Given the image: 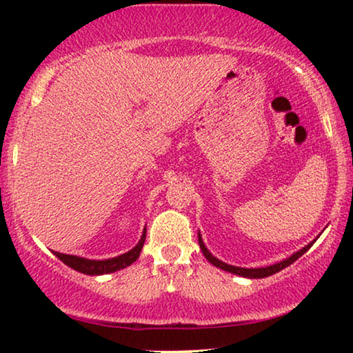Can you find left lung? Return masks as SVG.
<instances>
[{"label": "left lung", "instance_id": "1", "mask_svg": "<svg viewBox=\"0 0 353 353\" xmlns=\"http://www.w3.org/2000/svg\"><path fill=\"white\" fill-rule=\"evenodd\" d=\"M199 245H201L202 254L205 255V259L209 260V262H210L212 265H215L216 268H221V270H225V272L239 274V276H244V278H267V276H272V274H274V273L281 272L283 268H286V267H289V265H291V263L296 262V260H297L299 257H302V255L305 254L307 250L312 248L313 243L307 244L305 248L301 249V250H299V252H296V254H292L291 257L286 259V260H283V262L274 263V265H270V267H265V268H241V267H233V265H228V263L221 262V260L215 259L214 255H212V254L209 252V250H207L204 243H202L201 234H199Z\"/></svg>", "mask_w": 353, "mask_h": 353}]
</instances>
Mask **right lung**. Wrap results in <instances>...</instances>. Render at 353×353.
Masks as SVG:
<instances>
[{"label":"right lung","instance_id":"obj_1","mask_svg":"<svg viewBox=\"0 0 353 353\" xmlns=\"http://www.w3.org/2000/svg\"><path fill=\"white\" fill-rule=\"evenodd\" d=\"M144 239H146V230L143 231L141 239H139V243L134 245L132 250H128V252L123 255H119V257L108 259V260H88L83 257H77V255H67L61 252H54V255L61 260V262H64L65 265H69L70 268H74L80 273H85V274L114 273L120 268L130 267L133 262H137V259L139 257V252H141L143 249Z\"/></svg>","mask_w":353,"mask_h":353}]
</instances>
